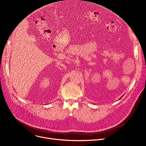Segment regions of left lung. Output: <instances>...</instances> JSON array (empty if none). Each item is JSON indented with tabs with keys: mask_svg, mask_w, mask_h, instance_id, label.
<instances>
[{
	"mask_svg": "<svg viewBox=\"0 0 146 146\" xmlns=\"http://www.w3.org/2000/svg\"><path fill=\"white\" fill-rule=\"evenodd\" d=\"M121 98H122V97H121ZM121 98H120V99H121ZM120 99H119V100H120Z\"/></svg>",
	"mask_w": 146,
	"mask_h": 146,
	"instance_id": "1",
	"label": "left lung"
}]
</instances>
